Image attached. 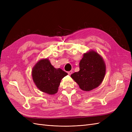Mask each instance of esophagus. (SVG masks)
Listing matches in <instances>:
<instances>
[{
  "instance_id": "34e87169",
  "label": "esophagus",
  "mask_w": 132,
  "mask_h": 132,
  "mask_svg": "<svg viewBox=\"0 0 132 132\" xmlns=\"http://www.w3.org/2000/svg\"><path fill=\"white\" fill-rule=\"evenodd\" d=\"M72 73H73V71H68V75H70L71 74H72Z\"/></svg>"
}]
</instances>
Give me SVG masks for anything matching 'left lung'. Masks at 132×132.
<instances>
[{
    "instance_id": "left-lung-1",
    "label": "left lung",
    "mask_w": 132,
    "mask_h": 132,
    "mask_svg": "<svg viewBox=\"0 0 132 132\" xmlns=\"http://www.w3.org/2000/svg\"><path fill=\"white\" fill-rule=\"evenodd\" d=\"M80 70L71 77L83 91L96 88L102 82L106 73V65L102 57L91 50L84 53L79 63Z\"/></svg>"
}]
</instances>
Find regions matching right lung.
Segmentation results:
<instances>
[{
    "mask_svg": "<svg viewBox=\"0 0 132 132\" xmlns=\"http://www.w3.org/2000/svg\"><path fill=\"white\" fill-rule=\"evenodd\" d=\"M68 75L61 69H56L48 59H41L32 70L34 82L37 88L50 95L56 94L61 80Z\"/></svg>",
    "mask_w": 132,
    "mask_h": 132,
    "instance_id": "add662e5",
    "label": "right lung"
}]
</instances>
